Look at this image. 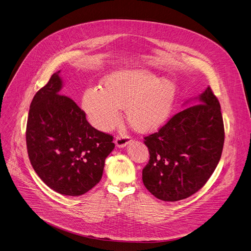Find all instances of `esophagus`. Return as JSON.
Instances as JSON below:
<instances>
[{
    "label": "esophagus",
    "mask_w": 251,
    "mask_h": 251,
    "mask_svg": "<svg viewBox=\"0 0 251 251\" xmlns=\"http://www.w3.org/2000/svg\"><path fill=\"white\" fill-rule=\"evenodd\" d=\"M131 138L129 137V136H119L117 135L116 138H115V143L118 147L122 148V147H125L127 144H129L131 142Z\"/></svg>",
    "instance_id": "esophagus-1"
}]
</instances>
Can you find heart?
Here are the masks:
<instances>
[{
	"label": "heart",
	"instance_id": "1",
	"mask_svg": "<svg viewBox=\"0 0 251 251\" xmlns=\"http://www.w3.org/2000/svg\"><path fill=\"white\" fill-rule=\"evenodd\" d=\"M177 97V86L168 79L142 70H123L106 76L102 88H88L82 107L89 121L107 131L118 121L120 108H126L129 124L140 132H152L169 119Z\"/></svg>",
	"mask_w": 251,
	"mask_h": 251
}]
</instances>
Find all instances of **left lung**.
<instances>
[{
  "label": "left lung",
  "mask_w": 251,
  "mask_h": 251,
  "mask_svg": "<svg viewBox=\"0 0 251 251\" xmlns=\"http://www.w3.org/2000/svg\"><path fill=\"white\" fill-rule=\"evenodd\" d=\"M157 132L144 137L150 159L142 171L147 190L163 201L185 199L214 172L224 144L220 104L210 87Z\"/></svg>",
  "instance_id": "1"
}]
</instances>
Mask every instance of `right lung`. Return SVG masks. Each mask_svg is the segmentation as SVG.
<instances>
[{
	"mask_svg": "<svg viewBox=\"0 0 251 251\" xmlns=\"http://www.w3.org/2000/svg\"><path fill=\"white\" fill-rule=\"evenodd\" d=\"M60 71L34 96L27 121L30 162L45 184L54 191L79 196L102 178L106 157L115 147L113 136L91 126L86 114L60 94Z\"/></svg>",
	"mask_w": 251,
	"mask_h": 251,
	"instance_id": "right-lung-1",
	"label": "right lung"
}]
</instances>
